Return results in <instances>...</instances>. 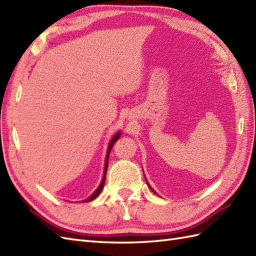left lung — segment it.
<instances>
[{"label": "left lung", "instance_id": "obj_1", "mask_svg": "<svg viewBox=\"0 0 256 256\" xmlns=\"http://www.w3.org/2000/svg\"><path fill=\"white\" fill-rule=\"evenodd\" d=\"M147 184H148V183H147ZM152 191L154 193H155V194H156V192H155V191H154V190H152Z\"/></svg>", "mask_w": 256, "mask_h": 256}]
</instances>
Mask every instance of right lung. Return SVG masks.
<instances>
[{
	"label": "right lung",
	"mask_w": 256,
	"mask_h": 256,
	"mask_svg": "<svg viewBox=\"0 0 256 256\" xmlns=\"http://www.w3.org/2000/svg\"><path fill=\"white\" fill-rule=\"evenodd\" d=\"M118 138H120V133H118L116 136H114V138L111 140V142H110V144H109V148H108V152H106V167H104V178H102V181H101V183H100V186H99V188L96 190V191L94 192V194H92L90 195V198H88L87 200H82V203H85V202H90V200H94L97 198V196L100 194V192L102 191V188H104V182H106V169H108V162H109V155H110V152H111V150H112V147H114V142L118 140Z\"/></svg>",
	"instance_id": "add662e5"
}]
</instances>
